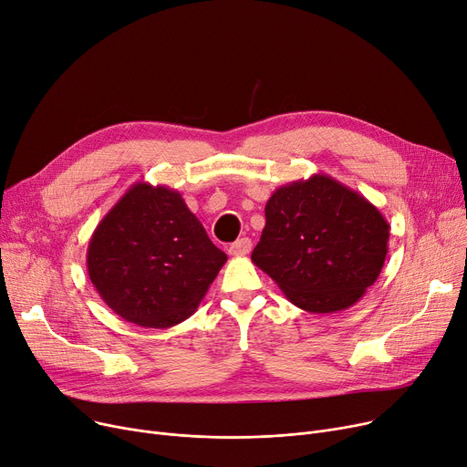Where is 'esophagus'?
Instances as JSON below:
<instances>
[{"instance_id": "obj_1", "label": "esophagus", "mask_w": 467, "mask_h": 467, "mask_svg": "<svg viewBox=\"0 0 467 467\" xmlns=\"http://www.w3.org/2000/svg\"><path fill=\"white\" fill-rule=\"evenodd\" d=\"M251 249H253V241L249 237H241V239H237L235 243L230 244L228 253L232 256H244V254L251 253Z\"/></svg>"}]
</instances>
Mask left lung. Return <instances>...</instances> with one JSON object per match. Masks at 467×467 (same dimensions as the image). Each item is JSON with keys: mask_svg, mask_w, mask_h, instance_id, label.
<instances>
[{"mask_svg": "<svg viewBox=\"0 0 467 467\" xmlns=\"http://www.w3.org/2000/svg\"><path fill=\"white\" fill-rule=\"evenodd\" d=\"M389 237L387 218L373 203L318 173L273 192L251 258L296 307L336 313L377 281Z\"/></svg>", "mask_w": 467, "mask_h": 467, "instance_id": "left-lung-1", "label": "left lung"}]
</instances>
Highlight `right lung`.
<instances>
[{"instance_id": "right-lung-1", "label": "right lung", "mask_w": 467, "mask_h": 467, "mask_svg": "<svg viewBox=\"0 0 467 467\" xmlns=\"http://www.w3.org/2000/svg\"><path fill=\"white\" fill-rule=\"evenodd\" d=\"M228 256L177 190L135 182L94 230L88 277L119 317L170 327L200 306Z\"/></svg>"}]
</instances>
